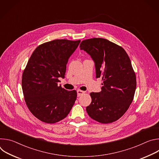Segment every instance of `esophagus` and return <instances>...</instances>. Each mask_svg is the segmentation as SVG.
Returning a JSON list of instances; mask_svg holds the SVG:
<instances>
[{
	"mask_svg": "<svg viewBox=\"0 0 159 159\" xmlns=\"http://www.w3.org/2000/svg\"><path fill=\"white\" fill-rule=\"evenodd\" d=\"M77 96L78 97H80V96H82L85 93L84 91H82V90H77Z\"/></svg>",
	"mask_w": 159,
	"mask_h": 159,
	"instance_id": "1",
	"label": "esophagus"
}]
</instances>
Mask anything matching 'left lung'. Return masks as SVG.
<instances>
[{"instance_id": "1", "label": "left lung", "mask_w": 159, "mask_h": 159, "mask_svg": "<svg viewBox=\"0 0 159 159\" xmlns=\"http://www.w3.org/2000/svg\"><path fill=\"white\" fill-rule=\"evenodd\" d=\"M80 48L94 61L96 78L103 80L101 91L90 94L87 114L101 123L114 122L125 114L134 98L137 81L130 59L122 47L103 38L84 40Z\"/></svg>"}]
</instances>
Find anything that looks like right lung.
Listing matches in <instances>:
<instances>
[{
	"label": "right lung",
	"mask_w": 159,
	"mask_h": 159,
	"mask_svg": "<svg viewBox=\"0 0 159 159\" xmlns=\"http://www.w3.org/2000/svg\"><path fill=\"white\" fill-rule=\"evenodd\" d=\"M80 40L55 39L43 43L32 53L22 74V89L32 114L47 123H55L69 115L77 91L58 85L65 78L66 66Z\"/></svg>",
	"instance_id": "1"
}]
</instances>
